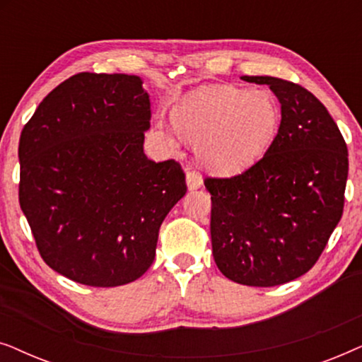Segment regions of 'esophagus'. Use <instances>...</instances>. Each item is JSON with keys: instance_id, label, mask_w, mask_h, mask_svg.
Returning <instances> with one entry per match:
<instances>
[{"instance_id": "obj_1", "label": "esophagus", "mask_w": 362, "mask_h": 362, "mask_svg": "<svg viewBox=\"0 0 362 362\" xmlns=\"http://www.w3.org/2000/svg\"><path fill=\"white\" fill-rule=\"evenodd\" d=\"M186 185H187V189H189V191L199 189V187L202 186V176L196 171H189L186 175Z\"/></svg>"}]
</instances>
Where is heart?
<instances>
[{
  "instance_id": "b5f03b06",
  "label": "heart",
  "mask_w": 362,
  "mask_h": 362,
  "mask_svg": "<svg viewBox=\"0 0 362 362\" xmlns=\"http://www.w3.org/2000/svg\"><path fill=\"white\" fill-rule=\"evenodd\" d=\"M173 122L194 143L202 165L230 175L254 165L269 150L280 127V107L267 90L202 87L177 103ZM161 136L170 146L176 145L168 132Z\"/></svg>"
}]
</instances>
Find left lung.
Masks as SVG:
<instances>
[{"label": "left lung", "mask_w": 362, "mask_h": 362, "mask_svg": "<svg viewBox=\"0 0 362 362\" xmlns=\"http://www.w3.org/2000/svg\"><path fill=\"white\" fill-rule=\"evenodd\" d=\"M242 81L269 86L281 105L279 133L239 176L206 177L216 265L249 286H276L306 274L343 216L348 148L313 93L269 76Z\"/></svg>", "instance_id": "1"}]
</instances>
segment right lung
<instances>
[{
  "label": "right lung",
  "instance_id": "add662e5",
  "mask_svg": "<svg viewBox=\"0 0 362 362\" xmlns=\"http://www.w3.org/2000/svg\"><path fill=\"white\" fill-rule=\"evenodd\" d=\"M150 95L138 76L81 72L54 88L19 138V204L42 260L88 286L140 279L186 194L175 160L143 151Z\"/></svg>",
  "mask_w": 362,
  "mask_h": 362
}]
</instances>
